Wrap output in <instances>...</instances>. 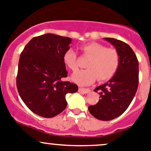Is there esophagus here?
<instances>
[{
    "mask_svg": "<svg viewBox=\"0 0 151 151\" xmlns=\"http://www.w3.org/2000/svg\"><path fill=\"white\" fill-rule=\"evenodd\" d=\"M79 91L80 93H88L91 92V90L88 89V88H79Z\"/></svg>",
    "mask_w": 151,
    "mask_h": 151,
    "instance_id": "34e87169",
    "label": "esophagus"
}]
</instances>
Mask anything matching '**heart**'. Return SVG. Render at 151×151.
Instances as JSON below:
<instances>
[{
    "label": "heart",
    "instance_id": "b5f03b06",
    "mask_svg": "<svg viewBox=\"0 0 151 151\" xmlns=\"http://www.w3.org/2000/svg\"><path fill=\"white\" fill-rule=\"evenodd\" d=\"M81 50L90 57L86 63L88 68L74 73L72 75L73 81L80 85H88L96 78L99 81H104L115 74L120 64V58L115 49L106 48L101 44L91 42L83 45ZM63 60L71 71L77 69V54L73 49L70 48L65 52Z\"/></svg>",
    "mask_w": 151,
    "mask_h": 151
}]
</instances>
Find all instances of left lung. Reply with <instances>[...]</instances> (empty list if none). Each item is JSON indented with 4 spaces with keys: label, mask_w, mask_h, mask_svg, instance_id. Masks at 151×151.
Returning <instances> with one entry per match:
<instances>
[{
    "label": "left lung",
    "mask_w": 151,
    "mask_h": 151,
    "mask_svg": "<svg viewBox=\"0 0 151 151\" xmlns=\"http://www.w3.org/2000/svg\"><path fill=\"white\" fill-rule=\"evenodd\" d=\"M104 39L115 47L120 64L113 77L94 90L100 94L96 105L88 106L90 113L101 121H111L127 109L133 100L139 83V62L129 45L113 38Z\"/></svg>",
    "instance_id": "left-lung-1"
}]
</instances>
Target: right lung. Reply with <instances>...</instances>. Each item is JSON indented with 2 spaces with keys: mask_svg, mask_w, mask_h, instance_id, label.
I'll use <instances>...</instances> for the list:
<instances>
[{
  "mask_svg": "<svg viewBox=\"0 0 151 151\" xmlns=\"http://www.w3.org/2000/svg\"><path fill=\"white\" fill-rule=\"evenodd\" d=\"M71 39L52 33L33 38L22 50L17 87L25 105L36 115L53 118L66 109V95L78 86L62 81L68 71L63 60Z\"/></svg>",
  "mask_w": 151,
  "mask_h": 151,
  "instance_id": "1",
  "label": "right lung"
}]
</instances>
